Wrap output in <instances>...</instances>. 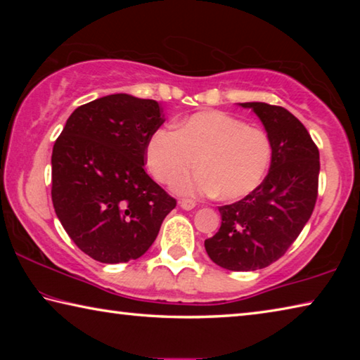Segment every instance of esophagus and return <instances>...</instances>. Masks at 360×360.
<instances>
[{
	"instance_id": "obj_1",
	"label": "esophagus",
	"mask_w": 360,
	"mask_h": 360,
	"mask_svg": "<svg viewBox=\"0 0 360 360\" xmlns=\"http://www.w3.org/2000/svg\"><path fill=\"white\" fill-rule=\"evenodd\" d=\"M179 206H181L182 210L191 211V210L195 208V202H193V200H188V198H182L181 202H179Z\"/></svg>"
}]
</instances>
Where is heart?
Returning a JSON list of instances; mask_svg holds the SVG:
<instances>
[{
	"label": "heart",
	"mask_w": 360,
	"mask_h": 360,
	"mask_svg": "<svg viewBox=\"0 0 360 360\" xmlns=\"http://www.w3.org/2000/svg\"><path fill=\"white\" fill-rule=\"evenodd\" d=\"M197 158L202 168L176 181V191L238 200L264 182L271 163V141L260 127L227 112L208 111L179 122L176 130H155L146 146V162L162 184H172L196 165Z\"/></svg>",
	"instance_id": "obj_1"
}]
</instances>
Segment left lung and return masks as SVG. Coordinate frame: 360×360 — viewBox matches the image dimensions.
I'll list each match as a JSON object with an SVG mask.
<instances>
[{
	"label": "left lung",
	"mask_w": 360,
	"mask_h": 360,
	"mask_svg": "<svg viewBox=\"0 0 360 360\" xmlns=\"http://www.w3.org/2000/svg\"><path fill=\"white\" fill-rule=\"evenodd\" d=\"M241 106L259 115L270 136V172L252 193L219 206L221 229L205 249L225 270L254 271L283 257L311 217L321 163L318 146L288 109L257 101Z\"/></svg>",
	"instance_id": "left-lung-1"
}]
</instances>
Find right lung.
Masks as SVG:
<instances>
[{
	"label": "right lung",
	"instance_id": "right-lung-1",
	"mask_svg": "<svg viewBox=\"0 0 360 360\" xmlns=\"http://www.w3.org/2000/svg\"><path fill=\"white\" fill-rule=\"evenodd\" d=\"M163 122L157 101L127 94L85 103L66 120L52 150V203L89 257H141L176 206L144 169L146 146Z\"/></svg>",
	"mask_w": 360,
	"mask_h": 360
}]
</instances>
